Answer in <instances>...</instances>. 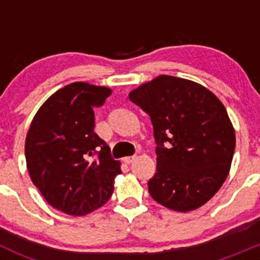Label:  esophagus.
I'll return each mask as SVG.
<instances>
[{
    "label": "esophagus",
    "mask_w": 260,
    "mask_h": 260,
    "mask_svg": "<svg viewBox=\"0 0 260 260\" xmlns=\"http://www.w3.org/2000/svg\"><path fill=\"white\" fill-rule=\"evenodd\" d=\"M135 158H137V156H126V157H123V161H125V164H132L133 161H134Z\"/></svg>",
    "instance_id": "obj_1"
}]
</instances>
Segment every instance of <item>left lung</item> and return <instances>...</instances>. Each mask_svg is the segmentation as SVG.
Listing matches in <instances>:
<instances>
[{
  "instance_id": "8db88e82",
  "label": "left lung",
  "mask_w": 260,
  "mask_h": 260,
  "mask_svg": "<svg viewBox=\"0 0 260 260\" xmlns=\"http://www.w3.org/2000/svg\"><path fill=\"white\" fill-rule=\"evenodd\" d=\"M128 99L151 117L156 142L153 201L187 212L210 201L228 177L236 133L226 109L211 91L191 80L160 75Z\"/></svg>"
}]
</instances>
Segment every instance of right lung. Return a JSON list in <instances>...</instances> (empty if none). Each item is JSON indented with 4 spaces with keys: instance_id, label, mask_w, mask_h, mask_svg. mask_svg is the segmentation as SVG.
<instances>
[{
    "instance_id": "1",
    "label": "right lung",
    "mask_w": 260,
    "mask_h": 260,
    "mask_svg": "<svg viewBox=\"0 0 260 260\" xmlns=\"http://www.w3.org/2000/svg\"><path fill=\"white\" fill-rule=\"evenodd\" d=\"M112 93L107 87L75 82L53 93L32 119L26 161L34 185L56 210L92 212L113 192L119 161L95 128L93 108Z\"/></svg>"
}]
</instances>
